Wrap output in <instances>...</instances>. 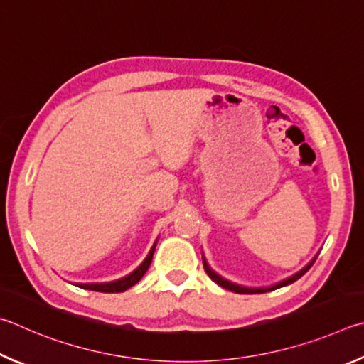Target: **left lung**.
<instances>
[{"label":"left lung","mask_w":364,"mask_h":364,"mask_svg":"<svg viewBox=\"0 0 364 364\" xmlns=\"http://www.w3.org/2000/svg\"><path fill=\"white\" fill-rule=\"evenodd\" d=\"M316 257H318V254H316V256H315L314 259L310 260V262H309L307 265L304 267V269H302L301 272L294 273V275H292V277L286 278V279H283V282H279V283H277V284H273V286H267V288H246V286H241V284H237V283L228 282V279H225V278H222L220 275H218V273H215V272L211 269V267L208 265L205 256H203V265H205V270H206V273L209 275V278H211L214 283H218L219 286H222V288H225V289L232 291V292H237V294H262V292L275 291V289H278V288H283V286H288V284H291V283L297 282L299 278H301L302 275H305V273H307V272L310 270V267L315 264Z\"/></svg>","instance_id":"left-lung-1"}]
</instances>
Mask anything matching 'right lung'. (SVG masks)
Masks as SVG:
<instances>
[{"instance_id": "obj_1", "label": "right lung", "mask_w": 364, "mask_h": 364, "mask_svg": "<svg viewBox=\"0 0 364 364\" xmlns=\"http://www.w3.org/2000/svg\"><path fill=\"white\" fill-rule=\"evenodd\" d=\"M156 241H155V245L151 246L149 256L145 257L144 262L140 264L132 273H129V275H126L123 278L117 279V282H110V283H76V286H80V288H82V289L97 291V292H123L126 289H129L131 286L139 283L140 278H142L145 275V272L149 270L151 259H153V252H155V247H156Z\"/></svg>"}]
</instances>
